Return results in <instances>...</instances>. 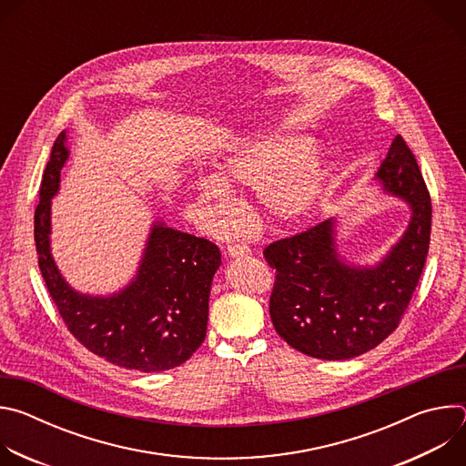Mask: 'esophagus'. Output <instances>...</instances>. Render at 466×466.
Returning <instances> with one entry per match:
<instances>
[{
  "label": "esophagus",
  "instance_id": "obj_1",
  "mask_svg": "<svg viewBox=\"0 0 466 466\" xmlns=\"http://www.w3.org/2000/svg\"><path fill=\"white\" fill-rule=\"evenodd\" d=\"M227 252L230 258H239V256H248L250 254V248L243 243H230L227 247Z\"/></svg>",
  "mask_w": 466,
  "mask_h": 466
}]
</instances>
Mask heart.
Returning <instances> with one entry per match:
<instances>
[{
    "mask_svg": "<svg viewBox=\"0 0 466 466\" xmlns=\"http://www.w3.org/2000/svg\"><path fill=\"white\" fill-rule=\"evenodd\" d=\"M216 177L198 178L191 195L208 210L216 227L232 218L230 191L234 184L258 187L263 212L280 223L304 218L328 187L334 164L315 151V138L306 132H273L236 146L219 162Z\"/></svg>",
    "mask_w": 466,
    "mask_h": 466,
    "instance_id": "obj_1",
    "label": "heart"
}]
</instances>
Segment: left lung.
Wrapping results in <instances>:
<instances>
[{
  "mask_svg": "<svg viewBox=\"0 0 466 466\" xmlns=\"http://www.w3.org/2000/svg\"><path fill=\"white\" fill-rule=\"evenodd\" d=\"M410 208L402 236L374 263H354L339 245V219L271 243L277 269L271 320L279 336L317 360H350L380 345L400 322L430 248L431 198L402 137H394L372 178Z\"/></svg>",
  "mask_w": 466,
  "mask_h": 466,
  "instance_id": "1",
  "label": "left lung"
}]
</instances>
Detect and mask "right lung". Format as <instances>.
Returning a JSON list of instances; mask_svg holds the SVG:
<instances>
[{"mask_svg":"<svg viewBox=\"0 0 466 466\" xmlns=\"http://www.w3.org/2000/svg\"><path fill=\"white\" fill-rule=\"evenodd\" d=\"M68 158L64 130L53 144L35 212L38 265L62 320L81 345L117 367L160 372L182 365L207 338L210 289L221 265L218 245L155 219L137 273L123 288L108 295L76 289L51 252V201Z\"/></svg>","mask_w":466,"mask_h":466,"instance_id":"right-lung-1","label":"right lung"}]
</instances>
